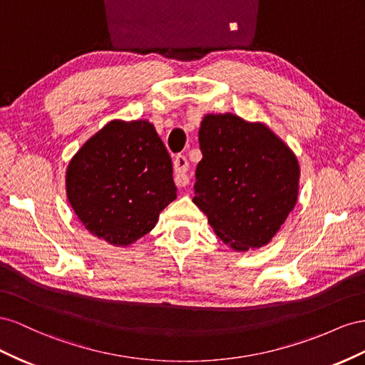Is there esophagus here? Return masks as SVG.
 <instances>
[{"instance_id": "34e87169", "label": "esophagus", "mask_w": 365, "mask_h": 365, "mask_svg": "<svg viewBox=\"0 0 365 365\" xmlns=\"http://www.w3.org/2000/svg\"><path fill=\"white\" fill-rule=\"evenodd\" d=\"M188 168H190V163H188V159L185 158V155L179 154L175 155L174 159V182L177 186H186L190 183V177H188Z\"/></svg>"}]
</instances>
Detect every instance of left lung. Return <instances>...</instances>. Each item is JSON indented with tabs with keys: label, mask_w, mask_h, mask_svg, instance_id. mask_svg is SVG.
<instances>
[{
	"label": "left lung",
	"mask_w": 365,
	"mask_h": 365,
	"mask_svg": "<svg viewBox=\"0 0 365 365\" xmlns=\"http://www.w3.org/2000/svg\"><path fill=\"white\" fill-rule=\"evenodd\" d=\"M199 143L192 202L235 251L267 245L297 203L295 154L266 125L231 113L205 116Z\"/></svg>",
	"instance_id": "8db88e82"
}]
</instances>
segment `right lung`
<instances>
[{"instance_id": "obj_1", "label": "right lung", "mask_w": 365, "mask_h": 365, "mask_svg": "<svg viewBox=\"0 0 365 365\" xmlns=\"http://www.w3.org/2000/svg\"><path fill=\"white\" fill-rule=\"evenodd\" d=\"M66 185L79 220L116 246L148 234L177 195L168 150L148 120L107 123L71 159Z\"/></svg>"}]
</instances>
